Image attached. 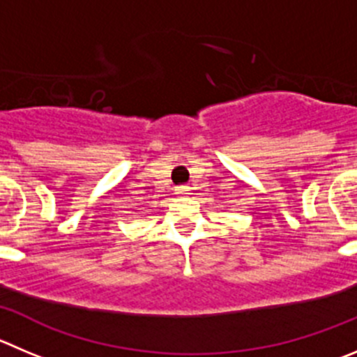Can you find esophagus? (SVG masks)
<instances>
[{"label": "esophagus", "mask_w": 357, "mask_h": 357, "mask_svg": "<svg viewBox=\"0 0 357 357\" xmlns=\"http://www.w3.org/2000/svg\"><path fill=\"white\" fill-rule=\"evenodd\" d=\"M176 194H188V186H178V188H176Z\"/></svg>", "instance_id": "1"}]
</instances>
